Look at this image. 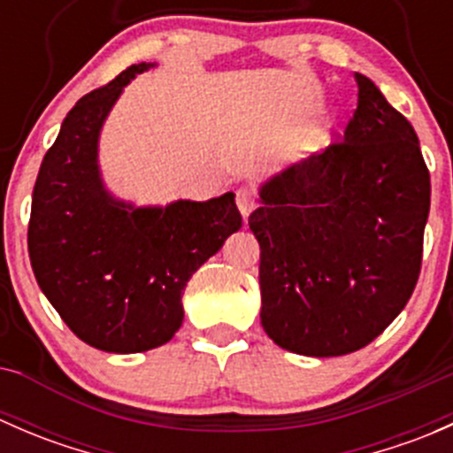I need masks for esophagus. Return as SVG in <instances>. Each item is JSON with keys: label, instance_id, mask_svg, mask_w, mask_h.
<instances>
[{"label": "esophagus", "instance_id": "1", "mask_svg": "<svg viewBox=\"0 0 453 453\" xmlns=\"http://www.w3.org/2000/svg\"><path fill=\"white\" fill-rule=\"evenodd\" d=\"M256 201H258V197H256L254 190L248 188V186H241V188L236 190V205H239L243 219H248V214L256 208Z\"/></svg>", "mask_w": 453, "mask_h": 453}]
</instances>
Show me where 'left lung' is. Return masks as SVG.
Listing matches in <instances>:
<instances>
[{
    "mask_svg": "<svg viewBox=\"0 0 453 453\" xmlns=\"http://www.w3.org/2000/svg\"><path fill=\"white\" fill-rule=\"evenodd\" d=\"M340 142L260 186V324L280 349L337 357L381 335L423 258L429 171L412 125L364 74Z\"/></svg>",
    "mask_w": 453,
    "mask_h": 453,
    "instance_id": "8db88e82",
    "label": "left lung"
}]
</instances>
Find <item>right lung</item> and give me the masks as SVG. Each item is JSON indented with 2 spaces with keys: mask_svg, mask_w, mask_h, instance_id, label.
I'll use <instances>...</instances> for the list:
<instances>
[{
  "mask_svg": "<svg viewBox=\"0 0 453 453\" xmlns=\"http://www.w3.org/2000/svg\"><path fill=\"white\" fill-rule=\"evenodd\" d=\"M153 65L127 67L72 107L32 193L28 252L36 282L72 333L104 353L166 344L184 322L190 276L241 227L232 193L135 208L104 188V118L122 89Z\"/></svg>",
  "mask_w": 453,
  "mask_h": 453,
  "instance_id": "add662e5",
  "label": "right lung"
}]
</instances>
